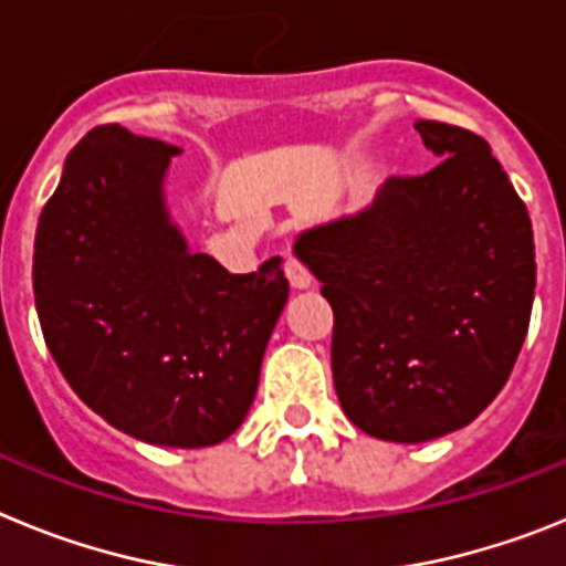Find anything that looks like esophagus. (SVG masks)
<instances>
[{"label": "esophagus", "mask_w": 566, "mask_h": 566, "mask_svg": "<svg viewBox=\"0 0 566 566\" xmlns=\"http://www.w3.org/2000/svg\"><path fill=\"white\" fill-rule=\"evenodd\" d=\"M286 277H289V283H292V289H312V283H314L312 272H308V269L303 266L297 258H294V254H289L286 258Z\"/></svg>", "instance_id": "obj_1"}]
</instances>
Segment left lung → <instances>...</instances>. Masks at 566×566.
I'll return each instance as SVG.
<instances>
[{"instance_id":"8db88e82","label":"left lung","mask_w":566,"mask_h":566,"mask_svg":"<svg viewBox=\"0 0 566 566\" xmlns=\"http://www.w3.org/2000/svg\"><path fill=\"white\" fill-rule=\"evenodd\" d=\"M439 158L368 207L300 232L332 303V371L368 437L419 444L479 417L522 352L536 292L533 227L488 142L417 122Z\"/></svg>"}]
</instances>
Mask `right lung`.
<instances>
[{
	"instance_id": "add662e5",
	"label": "right lung",
	"mask_w": 566,
	"mask_h": 566,
	"mask_svg": "<svg viewBox=\"0 0 566 566\" xmlns=\"http://www.w3.org/2000/svg\"><path fill=\"white\" fill-rule=\"evenodd\" d=\"M184 149L109 124L64 161L33 247L44 343L87 408L127 437L209 448L247 419L289 300L280 258L229 274L167 207Z\"/></svg>"
}]
</instances>
